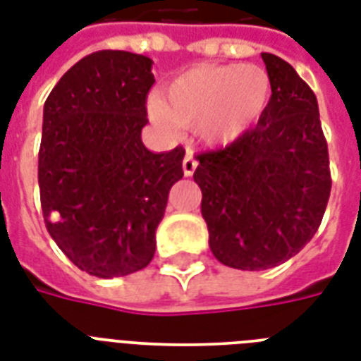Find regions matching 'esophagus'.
I'll return each mask as SVG.
<instances>
[{
	"instance_id": "esophagus-1",
	"label": "esophagus",
	"mask_w": 361,
	"mask_h": 361,
	"mask_svg": "<svg viewBox=\"0 0 361 361\" xmlns=\"http://www.w3.org/2000/svg\"><path fill=\"white\" fill-rule=\"evenodd\" d=\"M197 161H195V157H192L191 152H187L185 159H183V174L189 178V176L195 174V170H197Z\"/></svg>"
}]
</instances>
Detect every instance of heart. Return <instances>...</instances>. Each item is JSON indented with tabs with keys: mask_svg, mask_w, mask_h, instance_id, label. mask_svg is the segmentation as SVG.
<instances>
[{
	"mask_svg": "<svg viewBox=\"0 0 361 361\" xmlns=\"http://www.w3.org/2000/svg\"><path fill=\"white\" fill-rule=\"evenodd\" d=\"M269 97L271 80L262 67L202 63L176 76L163 101L152 97L147 110L163 129L195 127L200 140L223 146L255 127Z\"/></svg>",
	"mask_w": 361,
	"mask_h": 361,
	"instance_id": "1",
	"label": "heart"
}]
</instances>
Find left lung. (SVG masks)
<instances>
[{
  "instance_id": "obj_1",
  "label": "left lung",
  "mask_w": 361,
  "mask_h": 361,
  "mask_svg": "<svg viewBox=\"0 0 361 361\" xmlns=\"http://www.w3.org/2000/svg\"><path fill=\"white\" fill-rule=\"evenodd\" d=\"M271 80L255 129L215 152L198 153L209 249L225 266H279L319 231L331 191L330 157L313 90L290 63L262 54Z\"/></svg>"
}]
</instances>
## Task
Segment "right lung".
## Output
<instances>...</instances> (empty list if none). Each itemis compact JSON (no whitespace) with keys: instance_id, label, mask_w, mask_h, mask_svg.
Returning a JSON list of instances; mask_svg holds the SVG:
<instances>
[{"instance_id":"1","label":"right lung","mask_w":361,"mask_h":361,"mask_svg":"<svg viewBox=\"0 0 361 361\" xmlns=\"http://www.w3.org/2000/svg\"><path fill=\"white\" fill-rule=\"evenodd\" d=\"M152 63L140 54L99 50L73 65L44 103V225L71 262L103 279L152 262L169 192L183 178V147L153 153L142 144Z\"/></svg>"}]
</instances>
